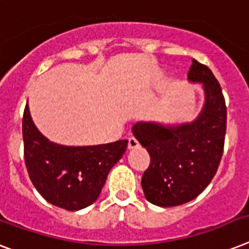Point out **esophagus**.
I'll list each match as a JSON object with an SVG mask.
<instances>
[{
    "label": "esophagus",
    "instance_id": "34e87169",
    "mask_svg": "<svg viewBox=\"0 0 249 249\" xmlns=\"http://www.w3.org/2000/svg\"><path fill=\"white\" fill-rule=\"evenodd\" d=\"M139 147V143L138 141L135 138H129L128 139V148L129 149H135Z\"/></svg>",
    "mask_w": 249,
    "mask_h": 249
}]
</instances>
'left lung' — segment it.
Instances as JSON below:
<instances>
[{
    "label": "left lung",
    "mask_w": 249,
    "mask_h": 249,
    "mask_svg": "<svg viewBox=\"0 0 249 249\" xmlns=\"http://www.w3.org/2000/svg\"><path fill=\"white\" fill-rule=\"evenodd\" d=\"M188 80L203 86L205 104L191 123L163 125L139 121L131 131L151 156L142 177L144 197L160 207L195 199L215 177L223 156L226 106L217 79L193 58Z\"/></svg>",
    "instance_id": "1"
}]
</instances>
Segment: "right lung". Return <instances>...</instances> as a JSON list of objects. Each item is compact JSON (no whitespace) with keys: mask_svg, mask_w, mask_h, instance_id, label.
Instances as JSON below:
<instances>
[{"mask_svg":"<svg viewBox=\"0 0 249 249\" xmlns=\"http://www.w3.org/2000/svg\"><path fill=\"white\" fill-rule=\"evenodd\" d=\"M24 160L36 189L51 205L78 211L96 202L107 175L123 157L128 141L98 145H62L34 125L26 104L23 116Z\"/></svg>","mask_w":249,"mask_h":249,"instance_id":"add662e5","label":"right lung"}]
</instances>
